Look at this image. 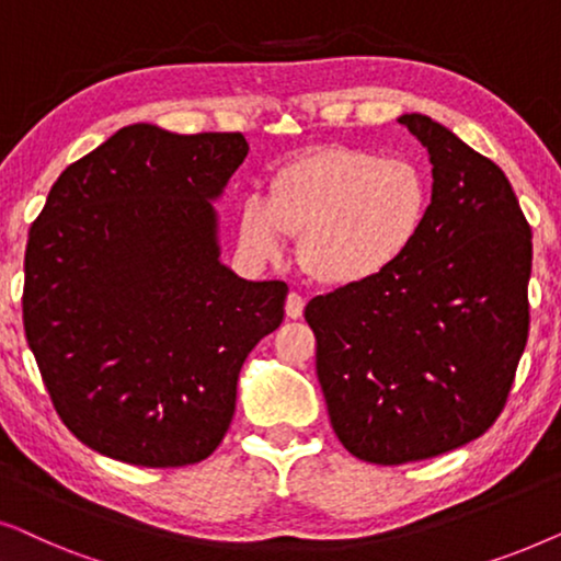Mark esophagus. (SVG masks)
<instances>
[{
	"label": "esophagus",
	"mask_w": 561,
	"mask_h": 561,
	"mask_svg": "<svg viewBox=\"0 0 561 561\" xmlns=\"http://www.w3.org/2000/svg\"><path fill=\"white\" fill-rule=\"evenodd\" d=\"M304 296L296 294V290H290L288 298H286V317L288 319H301L304 317Z\"/></svg>",
	"instance_id": "esophagus-1"
}]
</instances>
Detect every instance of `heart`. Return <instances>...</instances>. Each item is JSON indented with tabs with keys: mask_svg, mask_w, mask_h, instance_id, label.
Wrapping results in <instances>:
<instances>
[{
	"mask_svg": "<svg viewBox=\"0 0 561 561\" xmlns=\"http://www.w3.org/2000/svg\"><path fill=\"white\" fill-rule=\"evenodd\" d=\"M432 183L416 160L329 145L290 160L267 198L248 194L237 209V240L255 260H278L288 237L319 283L365 286L393 273L424 232Z\"/></svg>",
	"mask_w": 561,
	"mask_h": 561,
	"instance_id": "1",
	"label": "heart"
}]
</instances>
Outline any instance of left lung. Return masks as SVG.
I'll return each mask as SVG.
<instances>
[{"label":"left lung","instance_id":"8db88e82","mask_svg":"<svg viewBox=\"0 0 561 561\" xmlns=\"http://www.w3.org/2000/svg\"><path fill=\"white\" fill-rule=\"evenodd\" d=\"M432 163V209L382 278L311 298L317 375L344 449L405 465L485 434L528 336L531 227L508 179L426 114H401Z\"/></svg>","mask_w":561,"mask_h":561}]
</instances>
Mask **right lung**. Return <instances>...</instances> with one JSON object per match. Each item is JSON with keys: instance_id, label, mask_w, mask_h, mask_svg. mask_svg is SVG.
Returning <instances> with one entry per match:
<instances>
[{"instance_id": "right-lung-1", "label": "right lung", "mask_w": 561, "mask_h": 561, "mask_svg": "<svg viewBox=\"0 0 561 561\" xmlns=\"http://www.w3.org/2000/svg\"><path fill=\"white\" fill-rule=\"evenodd\" d=\"M240 133L129 125L53 183L25 250L22 321L58 416L99 455L183 467L234 416L252 347L288 286L219 260L214 202L248 158Z\"/></svg>"}]
</instances>
